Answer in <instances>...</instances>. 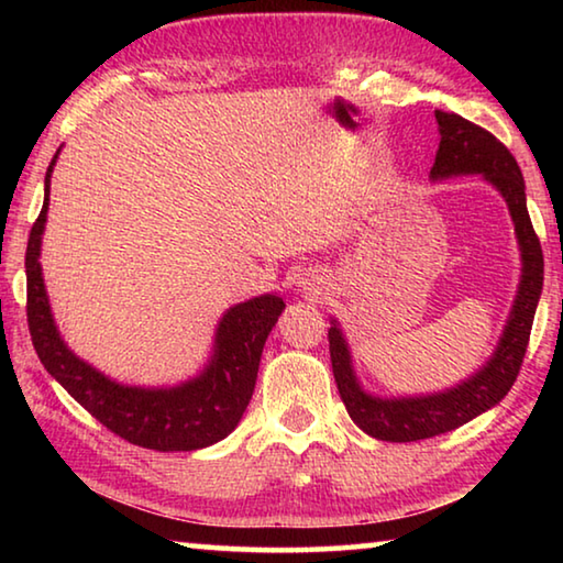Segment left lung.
Wrapping results in <instances>:
<instances>
[{
	"label": "left lung",
	"instance_id": "left-lung-1",
	"mask_svg": "<svg viewBox=\"0 0 563 563\" xmlns=\"http://www.w3.org/2000/svg\"><path fill=\"white\" fill-rule=\"evenodd\" d=\"M434 117L440 123L442 139L434 156L432 178L482 174L489 184L497 186L509 206L514 231L519 238L523 263L521 283L494 357L472 379L440 395L379 399L362 393L355 373H352L350 352L340 328L332 325L328 330L332 375H335L338 393L345 402L347 415L362 432L383 442L430 440V437L456 430L501 402L511 385L517 383L523 355H527L541 285H544V253H541L539 235L533 231L527 211V194H523V176L517 158L494 133L462 119L460 113L434 111Z\"/></svg>",
	"mask_w": 563,
	"mask_h": 563
}]
</instances>
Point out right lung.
I'll list each match as a JSON object with an SVG mask.
<instances>
[{
    "mask_svg": "<svg viewBox=\"0 0 563 563\" xmlns=\"http://www.w3.org/2000/svg\"><path fill=\"white\" fill-rule=\"evenodd\" d=\"M56 156L46 168L44 206L26 243V322L46 373L107 430L131 444L156 452H190L221 442L251 402L263 345L285 308L283 298L261 295L228 310L216 332L211 365L186 385L141 389L111 383L64 345L46 300L40 247Z\"/></svg>",
    "mask_w": 563,
    "mask_h": 563,
    "instance_id": "right-lung-1",
    "label": "right lung"
}]
</instances>
